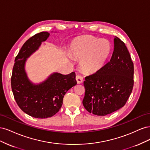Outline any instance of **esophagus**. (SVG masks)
<instances>
[{
  "label": "esophagus",
  "mask_w": 150,
  "mask_h": 150,
  "mask_svg": "<svg viewBox=\"0 0 150 150\" xmlns=\"http://www.w3.org/2000/svg\"><path fill=\"white\" fill-rule=\"evenodd\" d=\"M76 79L77 81V83H78V84L82 83L83 81V77L80 76V75H77L76 77Z\"/></svg>",
  "instance_id": "obj_1"
}]
</instances>
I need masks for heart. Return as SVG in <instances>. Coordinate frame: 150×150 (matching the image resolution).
<instances>
[{
	"mask_svg": "<svg viewBox=\"0 0 150 150\" xmlns=\"http://www.w3.org/2000/svg\"><path fill=\"white\" fill-rule=\"evenodd\" d=\"M111 52V44L109 40L86 35L72 44L70 54L72 57L80 59L81 69L92 73L104 65Z\"/></svg>",
	"mask_w": 150,
	"mask_h": 150,
	"instance_id": "heart-1",
	"label": "heart"
}]
</instances>
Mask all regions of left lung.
Returning a JSON list of instances; mask_svg holds the SVG:
<instances>
[{
    "label": "left lung",
    "instance_id": "left-lung-1",
    "mask_svg": "<svg viewBox=\"0 0 150 150\" xmlns=\"http://www.w3.org/2000/svg\"><path fill=\"white\" fill-rule=\"evenodd\" d=\"M134 65L125 44L116 36L108 62L84 81L83 106L90 113L105 116L123 107L132 92Z\"/></svg>",
    "mask_w": 150,
    "mask_h": 150
}]
</instances>
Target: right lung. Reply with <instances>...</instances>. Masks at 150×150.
<instances>
[{
    "label": "right lung",
    "mask_w": 150,
    "mask_h": 150,
    "mask_svg": "<svg viewBox=\"0 0 150 150\" xmlns=\"http://www.w3.org/2000/svg\"><path fill=\"white\" fill-rule=\"evenodd\" d=\"M49 36L47 32H41L27 40L15 59L11 77L12 93L18 106L35 118H47L56 115L62 106L65 94L77 84L74 72L67 75L54 72L38 84L29 79L25 70L27 59Z\"/></svg>",
    "instance_id": "right-lung-1"
}]
</instances>
